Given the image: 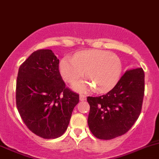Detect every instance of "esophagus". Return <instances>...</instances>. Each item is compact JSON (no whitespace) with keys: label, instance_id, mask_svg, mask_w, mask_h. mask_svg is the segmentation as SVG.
Segmentation results:
<instances>
[{"label":"esophagus","instance_id":"1","mask_svg":"<svg viewBox=\"0 0 159 159\" xmlns=\"http://www.w3.org/2000/svg\"><path fill=\"white\" fill-rule=\"evenodd\" d=\"M86 99V96L85 95L81 94V95H80V101H85Z\"/></svg>","mask_w":159,"mask_h":159}]
</instances>
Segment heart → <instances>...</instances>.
<instances>
[{
    "label": "heart",
    "mask_w": 159,
    "mask_h": 159,
    "mask_svg": "<svg viewBox=\"0 0 159 159\" xmlns=\"http://www.w3.org/2000/svg\"><path fill=\"white\" fill-rule=\"evenodd\" d=\"M120 57L104 50H88L77 53L73 57L66 56L59 64L60 72L66 81L73 83L84 76L89 79L74 83L78 92H86L96 88L99 93L112 89L120 80L122 73Z\"/></svg>",
    "instance_id": "heart-1"
}]
</instances>
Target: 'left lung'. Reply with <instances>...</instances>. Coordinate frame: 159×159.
Masks as SVG:
<instances>
[{"label":"left lung","mask_w":159,"mask_h":159,"mask_svg":"<svg viewBox=\"0 0 159 159\" xmlns=\"http://www.w3.org/2000/svg\"><path fill=\"white\" fill-rule=\"evenodd\" d=\"M145 90L142 68L127 70L105 95L87 98L88 125L95 137L111 139L126 134L141 113Z\"/></svg>","instance_id":"1"}]
</instances>
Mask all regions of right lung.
<instances>
[{"mask_svg":"<svg viewBox=\"0 0 159 159\" xmlns=\"http://www.w3.org/2000/svg\"><path fill=\"white\" fill-rule=\"evenodd\" d=\"M59 59L50 49L34 52L19 68L16 107L27 127L44 139H55L67 129L79 95L66 88Z\"/></svg>","mask_w":159,"mask_h":159,"instance_id":"1","label":"right lung"}]
</instances>
